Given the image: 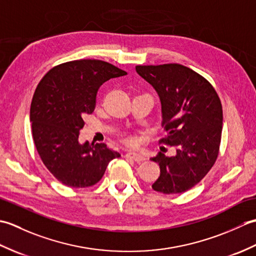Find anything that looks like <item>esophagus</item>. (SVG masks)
<instances>
[{
	"mask_svg": "<svg viewBox=\"0 0 256 256\" xmlns=\"http://www.w3.org/2000/svg\"><path fill=\"white\" fill-rule=\"evenodd\" d=\"M126 156L130 157V158H132L133 160L138 162L145 160V156L142 155V154H140V153H136V152H130V153L126 154Z\"/></svg>",
	"mask_w": 256,
	"mask_h": 256,
	"instance_id": "1",
	"label": "esophagus"
}]
</instances>
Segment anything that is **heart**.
<instances>
[{
    "mask_svg": "<svg viewBox=\"0 0 256 256\" xmlns=\"http://www.w3.org/2000/svg\"><path fill=\"white\" fill-rule=\"evenodd\" d=\"M128 140V142H131V140Z\"/></svg>",
    "mask_w": 256,
    "mask_h": 256,
    "instance_id": "1",
    "label": "heart"
}]
</instances>
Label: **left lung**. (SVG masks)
Listing matches in <instances>:
<instances>
[{"label":"left lung","instance_id":"8db88e82","mask_svg":"<svg viewBox=\"0 0 256 256\" xmlns=\"http://www.w3.org/2000/svg\"><path fill=\"white\" fill-rule=\"evenodd\" d=\"M135 69L160 96L167 132L162 142L177 146L176 155L158 153L152 158L160 168L152 188L166 194L187 192L208 174L219 154L224 116L218 94L202 76L182 64Z\"/></svg>","mask_w":256,"mask_h":256}]
</instances>
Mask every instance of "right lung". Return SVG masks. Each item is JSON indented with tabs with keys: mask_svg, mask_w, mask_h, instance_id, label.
Segmentation results:
<instances>
[{
	"mask_svg": "<svg viewBox=\"0 0 256 256\" xmlns=\"http://www.w3.org/2000/svg\"><path fill=\"white\" fill-rule=\"evenodd\" d=\"M125 74L108 62L81 59L54 67L38 84L30 112L32 140L44 165L62 184L94 186L108 162L121 156L104 143L80 144L78 138L84 118L94 110L100 86Z\"/></svg>",
	"mask_w": 256,
	"mask_h": 256,
	"instance_id": "add662e5",
	"label": "right lung"
}]
</instances>
